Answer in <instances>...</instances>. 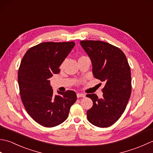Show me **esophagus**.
Returning <instances> with one entry per match:
<instances>
[{
  "instance_id": "34e87169",
  "label": "esophagus",
  "mask_w": 153,
  "mask_h": 153,
  "mask_svg": "<svg viewBox=\"0 0 153 153\" xmlns=\"http://www.w3.org/2000/svg\"><path fill=\"white\" fill-rule=\"evenodd\" d=\"M85 95L83 93H77V97L79 98V97H85Z\"/></svg>"
}]
</instances>
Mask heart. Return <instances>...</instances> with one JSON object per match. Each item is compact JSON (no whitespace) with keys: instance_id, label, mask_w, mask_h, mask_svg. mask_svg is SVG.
<instances>
[{"instance_id":"b5f03b06","label":"heart","mask_w":153,"mask_h":153,"mask_svg":"<svg viewBox=\"0 0 153 153\" xmlns=\"http://www.w3.org/2000/svg\"><path fill=\"white\" fill-rule=\"evenodd\" d=\"M82 57H84V56H82ZM81 58H82V57H81ZM64 65V62H63L61 64V65H60V68H63Z\"/></svg>"}]
</instances>
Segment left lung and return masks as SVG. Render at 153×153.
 <instances>
[{"label": "left lung", "instance_id": "8db88e82", "mask_svg": "<svg viewBox=\"0 0 153 153\" xmlns=\"http://www.w3.org/2000/svg\"><path fill=\"white\" fill-rule=\"evenodd\" d=\"M80 44L92 62L93 74L105 82L103 97L88 94L93 106L87 110L89 122L99 128L114 124L124 112L131 93V70L119 48L101 41H82Z\"/></svg>", "mask_w": 153, "mask_h": 153}]
</instances>
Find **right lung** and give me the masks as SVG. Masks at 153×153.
<instances>
[{
  "mask_svg": "<svg viewBox=\"0 0 153 153\" xmlns=\"http://www.w3.org/2000/svg\"><path fill=\"white\" fill-rule=\"evenodd\" d=\"M75 46L74 41L45 42L30 48L23 57L18 81L22 101L32 118L52 128L64 122L76 101L74 91L55 95L50 78L60 72L59 66Z\"/></svg>",
  "mask_w": 153,
  "mask_h": 153,
  "instance_id": "right-lung-1",
  "label": "right lung"
}]
</instances>
